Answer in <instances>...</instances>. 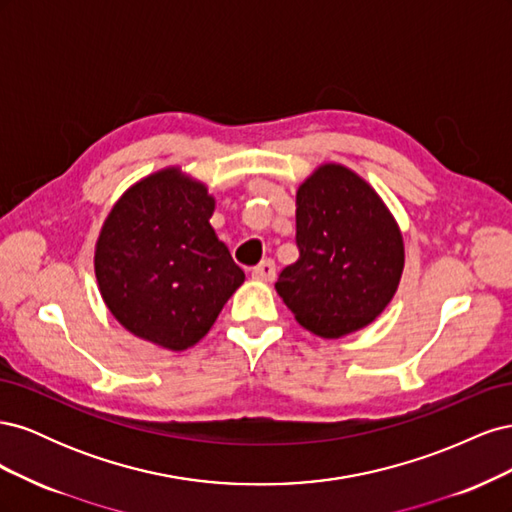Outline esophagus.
Here are the masks:
<instances>
[{"label":"esophagus","instance_id":"esophagus-1","mask_svg":"<svg viewBox=\"0 0 512 512\" xmlns=\"http://www.w3.org/2000/svg\"><path fill=\"white\" fill-rule=\"evenodd\" d=\"M252 277H254V280H260V282H273L275 280V262L271 258L262 260L260 265L254 267Z\"/></svg>","mask_w":512,"mask_h":512}]
</instances>
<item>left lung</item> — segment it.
I'll return each mask as SVG.
<instances>
[{
	"instance_id": "obj_1",
	"label": "left lung",
	"mask_w": 512,
	"mask_h": 512,
	"mask_svg": "<svg viewBox=\"0 0 512 512\" xmlns=\"http://www.w3.org/2000/svg\"><path fill=\"white\" fill-rule=\"evenodd\" d=\"M299 258L275 290L301 327L320 337L359 331L389 305L404 271V241L369 185L324 164L297 192Z\"/></svg>"
}]
</instances>
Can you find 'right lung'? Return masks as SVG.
Wrapping results in <instances>:
<instances>
[{
    "label": "right lung",
    "mask_w": 512,
    "mask_h": 512,
    "mask_svg": "<svg viewBox=\"0 0 512 512\" xmlns=\"http://www.w3.org/2000/svg\"><path fill=\"white\" fill-rule=\"evenodd\" d=\"M213 207L203 183L166 168L136 183L106 218L96 277L130 333L168 350L190 348L243 284V269L209 224Z\"/></svg>",
    "instance_id": "add662e5"
}]
</instances>
